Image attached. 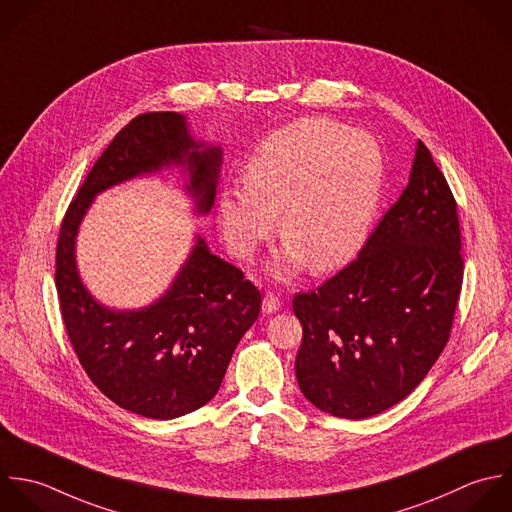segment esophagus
Listing matches in <instances>:
<instances>
[{"instance_id":"34e87169","label":"esophagus","mask_w":512,"mask_h":512,"mask_svg":"<svg viewBox=\"0 0 512 512\" xmlns=\"http://www.w3.org/2000/svg\"><path fill=\"white\" fill-rule=\"evenodd\" d=\"M279 307H281V299L277 295H273V293H265V297H263V313H267V315L277 313Z\"/></svg>"}]
</instances>
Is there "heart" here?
I'll return each mask as SVG.
<instances>
[{
	"label": "heart",
	"mask_w": 512,
	"mask_h": 512,
	"mask_svg": "<svg viewBox=\"0 0 512 512\" xmlns=\"http://www.w3.org/2000/svg\"><path fill=\"white\" fill-rule=\"evenodd\" d=\"M383 187L377 141L345 125L307 117L271 133L249 157L243 187L219 195V221L231 251L249 257L279 215L285 239L269 269L291 277L345 265L365 243Z\"/></svg>",
	"instance_id": "obj_1"
}]
</instances>
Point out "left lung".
I'll return each mask as SVG.
<instances>
[{"mask_svg": "<svg viewBox=\"0 0 512 512\" xmlns=\"http://www.w3.org/2000/svg\"><path fill=\"white\" fill-rule=\"evenodd\" d=\"M457 201L423 141L409 185L367 243L317 291L297 293L301 393L341 419L403 401L443 353L463 287Z\"/></svg>", "mask_w": 512, "mask_h": 512, "instance_id": "8db88e82", "label": "left lung"}]
</instances>
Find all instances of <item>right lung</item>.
Returning <instances> with one entry per match:
<instances>
[{
  "label": "right lung",
  "instance_id": "add662e5",
  "mask_svg": "<svg viewBox=\"0 0 512 512\" xmlns=\"http://www.w3.org/2000/svg\"><path fill=\"white\" fill-rule=\"evenodd\" d=\"M169 165L189 171L197 213H209L221 147L195 143L185 117L151 111L107 145L65 211L55 251V287L67 337L91 383L115 405L147 419H175L209 403L233 351L261 311L259 289L199 237L169 291L139 311H111L83 287L75 237L93 197Z\"/></svg>",
  "mask_w": 512,
  "mask_h": 512
}]
</instances>
